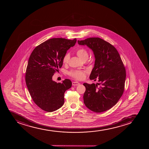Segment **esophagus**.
<instances>
[{
    "instance_id": "obj_1",
    "label": "esophagus",
    "mask_w": 149,
    "mask_h": 149,
    "mask_svg": "<svg viewBox=\"0 0 149 149\" xmlns=\"http://www.w3.org/2000/svg\"><path fill=\"white\" fill-rule=\"evenodd\" d=\"M72 84L73 86H79L80 84L78 82H76V81H73L72 82Z\"/></svg>"
}]
</instances>
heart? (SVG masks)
<instances>
[{"label":"heart","mask_w":149,"mask_h":149,"mask_svg":"<svg viewBox=\"0 0 149 149\" xmlns=\"http://www.w3.org/2000/svg\"><path fill=\"white\" fill-rule=\"evenodd\" d=\"M76 54L79 58L82 61H86L88 58V53L87 50L85 48H81L78 49L76 51ZM70 56L69 54H66L63 56V62L64 63H68ZM69 74L78 80H81L85 77V72L82 70H72L69 72Z\"/></svg>","instance_id":"b5f03b06"}]
</instances>
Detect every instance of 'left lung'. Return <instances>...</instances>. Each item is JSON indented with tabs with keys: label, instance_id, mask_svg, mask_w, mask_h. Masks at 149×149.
I'll use <instances>...</instances> for the list:
<instances>
[{
	"label": "left lung",
	"instance_id": "obj_1",
	"mask_svg": "<svg viewBox=\"0 0 149 149\" xmlns=\"http://www.w3.org/2000/svg\"><path fill=\"white\" fill-rule=\"evenodd\" d=\"M93 50L95 57L94 68L89 79L98 83H84L86 90L84 102L91 111L100 113L107 111L116 104L123 94L126 70L116 49L100 38H87L78 41Z\"/></svg>",
	"mask_w": 149,
	"mask_h": 149
}]
</instances>
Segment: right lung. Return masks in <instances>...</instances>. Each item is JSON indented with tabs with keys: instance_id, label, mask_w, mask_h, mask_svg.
I'll return each mask as SVG.
<instances>
[{
	"instance_id": "add662e5",
	"label": "right lung",
	"mask_w": 149,
	"mask_h": 149,
	"mask_svg": "<svg viewBox=\"0 0 149 149\" xmlns=\"http://www.w3.org/2000/svg\"><path fill=\"white\" fill-rule=\"evenodd\" d=\"M76 42L75 38L50 39L36 47L29 57L26 86L35 103L44 111L51 112L63 105L64 93L72 86V81L65 79L56 83L52 77L62 67L67 51Z\"/></svg>"
}]
</instances>
